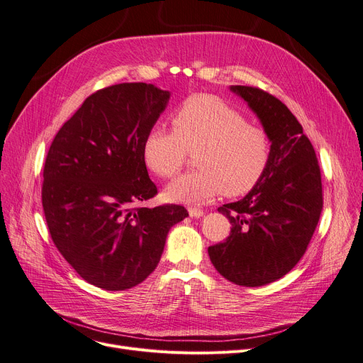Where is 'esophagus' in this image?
<instances>
[{
    "mask_svg": "<svg viewBox=\"0 0 363 363\" xmlns=\"http://www.w3.org/2000/svg\"><path fill=\"white\" fill-rule=\"evenodd\" d=\"M188 213H189V216L194 218V219L203 216V211L199 207H188Z\"/></svg>",
    "mask_w": 363,
    "mask_h": 363,
    "instance_id": "esophagus-1",
    "label": "esophagus"
}]
</instances>
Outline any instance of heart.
<instances>
[{"mask_svg":"<svg viewBox=\"0 0 363 363\" xmlns=\"http://www.w3.org/2000/svg\"><path fill=\"white\" fill-rule=\"evenodd\" d=\"M172 125L174 130L162 125L148 129L141 147L148 170L164 179L178 174L188 152L197 151L199 170L167 185L170 201L204 203L220 194L244 196L257 186L269 166L268 130L215 95L185 100L172 116Z\"/></svg>","mask_w":363,"mask_h":363,"instance_id":"b5f03b06","label":"heart"}]
</instances>
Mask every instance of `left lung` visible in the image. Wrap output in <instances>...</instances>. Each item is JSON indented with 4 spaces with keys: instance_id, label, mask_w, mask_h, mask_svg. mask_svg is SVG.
<instances>
[{
    "instance_id": "1",
    "label": "left lung",
    "mask_w": 363,
    "mask_h": 363,
    "mask_svg": "<svg viewBox=\"0 0 363 363\" xmlns=\"http://www.w3.org/2000/svg\"><path fill=\"white\" fill-rule=\"evenodd\" d=\"M257 114L272 141L262 181L244 199L220 206L230 237L207 249L216 271L242 287H260L289 274L313 237L323 207L313 145L294 114L256 86H231Z\"/></svg>"
}]
</instances>
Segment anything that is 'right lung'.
<instances>
[{"instance_id": "obj_1", "label": "right lung", "mask_w": 363, "mask_h": 363, "mask_svg": "<svg viewBox=\"0 0 363 363\" xmlns=\"http://www.w3.org/2000/svg\"><path fill=\"white\" fill-rule=\"evenodd\" d=\"M169 99V91L144 82L99 89L50 145L43 207L51 240L99 289L143 282L156 269L170 228L188 216L179 204L138 206L157 194L141 147Z\"/></svg>"}]
</instances>
